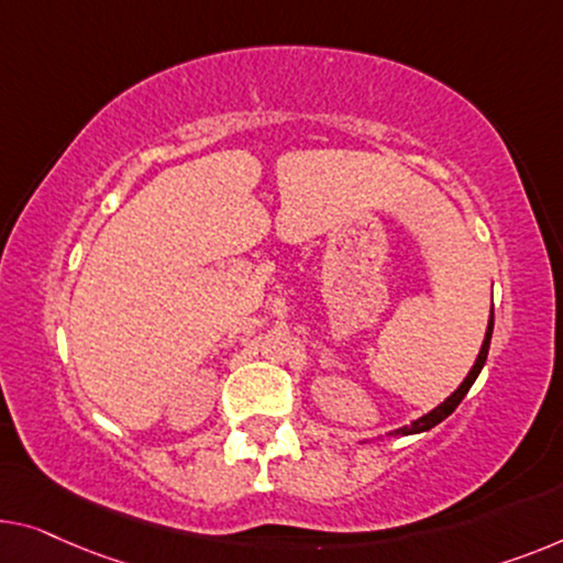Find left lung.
<instances>
[{
	"label": "left lung",
	"instance_id": "obj_1",
	"mask_svg": "<svg viewBox=\"0 0 563 563\" xmlns=\"http://www.w3.org/2000/svg\"><path fill=\"white\" fill-rule=\"evenodd\" d=\"M490 335H493V310H490V321H488V331H485V339H483V346H481V354H477V358H475V364H473V368H470L467 372V376H465V382L460 384V387L450 394L448 399L442 401L440 407H434L432 412H427L424 417H419V419H415L412 424H407V427H401V430H397L394 434H419V432H427V430H432L434 424H440L442 419H448L452 412H455L457 409V405L460 401L465 399V394L470 391V387H473L475 384V379H477V374H481V368L485 366V358H488V349H490Z\"/></svg>",
	"mask_w": 563,
	"mask_h": 563
}]
</instances>
